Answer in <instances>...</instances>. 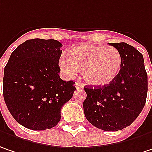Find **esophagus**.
<instances>
[{
    "instance_id": "esophagus-1",
    "label": "esophagus",
    "mask_w": 152,
    "mask_h": 152,
    "mask_svg": "<svg viewBox=\"0 0 152 152\" xmlns=\"http://www.w3.org/2000/svg\"><path fill=\"white\" fill-rule=\"evenodd\" d=\"M75 85H76V89L78 90V89H83V84L81 83V82H76V83H75Z\"/></svg>"
}]
</instances>
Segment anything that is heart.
I'll return each mask as SVG.
<instances>
[{
	"instance_id": "obj_1",
	"label": "heart",
	"mask_w": 152,
	"mask_h": 152,
	"mask_svg": "<svg viewBox=\"0 0 152 152\" xmlns=\"http://www.w3.org/2000/svg\"><path fill=\"white\" fill-rule=\"evenodd\" d=\"M58 64L69 76L76 75L79 69H83V76L88 83L102 87L111 83L118 76L122 57L113 46L79 44L69 50L68 56H61Z\"/></svg>"
}]
</instances>
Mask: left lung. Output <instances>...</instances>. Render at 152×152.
Wrapping results in <instances>:
<instances>
[{
	"label": "left lung",
	"instance_id": "obj_1",
	"mask_svg": "<svg viewBox=\"0 0 152 152\" xmlns=\"http://www.w3.org/2000/svg\"><path fill=\"white\" fill-rule=\"evenodd\" d=\"M122 57L121 69L111 83L84 88L86 119L103 131H118L129 126L137 119L146 102L147 73L143 55L126 43H110Z\"/></svg>",
	"mask_w": 152,
	"mask_h": 152
}]
</instances>
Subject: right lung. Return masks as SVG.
Instances as JSON below:
<instances>
[{"label": "right lung", "mask_w": 152, "mask_h": 152, "mask_svg": "<svg viewBox=\"0 0 152 152\" xmlns=\"http://www.w3.org/2000/svg\"><path fill=\"white\" fill-rule=\"evenodd\" d=\"M63 45L55 39H29L12 52L4 69L3 97L14 120L31 130L54 127L61 108L76 90L58 73Z\"/></svg>", "instance_id": "1"}]
</instances>
